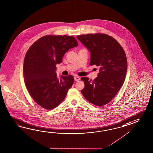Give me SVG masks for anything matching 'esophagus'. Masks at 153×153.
Masks as SVG:
<instances>
[{
	"label": "esophagus",
	"instance_id": "1",
	"mask_svg": "<svg viewBox=\"0 0 153 153\" xmlns=\"http://www.w3.org/2000/svg\"><path fill=\"white\" fill-rule=\"evenodd\" d=\"M80 79V78L78 76H76L75 77V80L76 81H78Z\"/></svg>",
	"mask_w": 153,
	"mask_h": 153
}]
</instances>
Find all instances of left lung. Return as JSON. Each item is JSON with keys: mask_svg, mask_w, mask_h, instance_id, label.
Listing matches in <instances>:
<instances>
[{"mask_svg": "<svg viewBox=\"0 0 153 153\" xmlns=\"http://www.w3.org/2000/svg\"><path fill=\"white\" fill-rule=\"evenodd\" d=\"M77 38L90 52V65L100 68L93 81L87 77L81 78L85 85L81 93L91 103L104 105L112 101L124 82L126 55L118 42L107 34L81 35Z\"/></svg>", "mask_w": 153, "mask_h": 153, "instance_id": "left-lung-1", "label": "left lung"}]
</instances>
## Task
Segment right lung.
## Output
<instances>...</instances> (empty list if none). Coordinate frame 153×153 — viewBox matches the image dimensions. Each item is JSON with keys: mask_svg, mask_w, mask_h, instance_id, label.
<instances>
[{"mask_svg": "<svg viewBox=\"0 0 153 153\" xmlns=\"http://www.w3.org/2000/svg\"><path fill=\"white\" fill-rule=\"evenodd\" d=\"M74 36L46 35L35 41L26 52L23 76L27 90L35 102L46 109L56 108L64 100L74 77L56 75L57 64L69 49L78 46Z\"/></svg>", "mask_w": 153, "mask_h": 153, "instance_id": "add662e5", "label": "right lung"}]
</instances>
